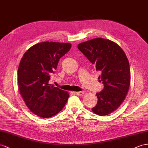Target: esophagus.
<instances>
[{
  "label": "esophagus",
  "instance_id": "obj_1",
  "mask_svg": "<svg viewBox=\"0 0 148 148\" xmlns=\"http://www.w3.org/2000/svg\"><path fill=\"white\" fill-rule=\"evenodd\" d=\"M75 94H77V95H78V96H82L83 94H84V92H83L82 91H80V92H75Z\"/></svg>",
  "mask_w": 148,
  "mask_h": 148
}]
</instances>
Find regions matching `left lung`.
Wrapping results in <instances>:
<instances>
[{"label": "left lung", "instance_id": "1", "mask_svg": "<svg viewBox=\"0 0 148 148\" xmlns=\"http://www.w3.org/2000/svg\"><path fill=\"white\" fill-rule=\"evenodd\" d=\"M79 49L101 73L99 76L104 84L96 93L97 104L93 112L106 116L114 111L124 101L130 85V67L124 52L114 42L96 38L78 44Z\"/></svg>", "mask_w": 148, "mask_h": 148}]
</instances>
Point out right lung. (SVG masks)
I'll return each instance as SVG.
<instances>
[{
	"instance_id": "right-lung-1",
	"label": "right lung",
	"mask_w": 148,
	"mask_h": 148,
	"mask_svg": "<svg viewBox=\"0 0 148 148\" xmlns=\"http://www.w3.org/2000/svg\"><path fill=\"white\" fill-rule=\"evenodd\" d=\"M69 43L43 42L25 52L18 68V85L27 108L39 117H50L62 110L69 93L49 84L59 60L70 50Z\"/></svg>"
}]
</instances>
